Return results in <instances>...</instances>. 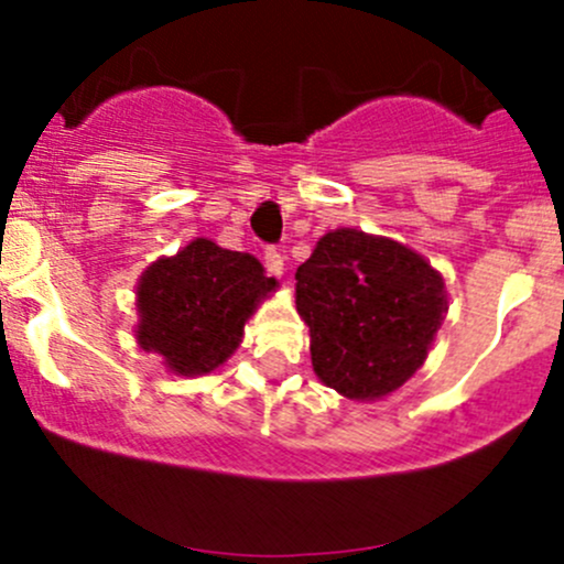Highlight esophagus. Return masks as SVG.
<instances>
[{"label":"esophagus","instance_id":"1","mask_svg":"<svg viewBox=\"0 0 564 564\" xmlns=\"http://www.w3.org/2000/svg\"><path fill=\"white\" fill-rule=\"evenodd\" d=\"M264 267H267V272H270V275H275V278H283V270H286V267H283V253L278 248H267L264 250Z\"/></svg>","mask_w":564,"mask_h":564}]
</instances>
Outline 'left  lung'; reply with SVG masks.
<instances>
[{"instance_id": "1", "label": "left lung", "mask_w": 564, "mask_h": 564, "mask_svg": "<svg viewBox=\"0 0 564 564\" xmlns=\"http://www.w3.org/2000/svg\"><path fill=\"white\" fill-rule=\"evenodd\" d=\"M322 384L379 401L423 368L447 314L440 270L417 250L360 229H333L294 272Z\"/></svg>"}]
</instances>
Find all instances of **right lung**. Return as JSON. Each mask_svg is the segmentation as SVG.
<instances>
[{
    "instance_id": "1",
    "label": "right lung",
    "mask_w": 564,
    "mask_h": 564,
    "mask_svg": "<svg viewBox=\"0 0 564 564\" xmlns=\"http://www.w3.org/2000/svg\"><path fill=\"white\" fill-rule=\"evenodd\" d=\"M275 289L256 256L196 237L141 272L135 344L161 355L176 377L213 373L235 355L246 322Z\"/></svg>"
}]
</instances>
